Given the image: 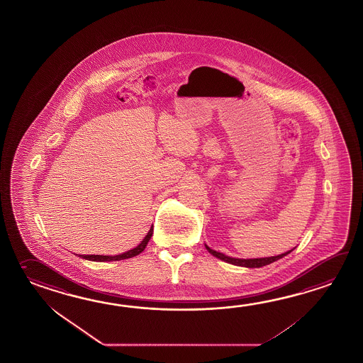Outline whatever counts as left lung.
<instances>
[{"label": "left lung", "mask_w": 363, "mask_h": 363, "mask_svg": "<svg viewBox=\"0 0 363 363\" xmlns=\"http://www.w3.org/2000/svg\"><path fill=\"white\" fill-rule=\"evenodd\" d=\"M205 246H206V245H205ZM206 249L210 254H213V256H216V257H218V259H220V260H224V262H227V263L229 264H233V265L247 267V268H260V267H264V265H268V264L273 263V262H276L278 259L284 257V256L287 255V254H290L292 251V250H290V251H287V252H284V254H281V255L269 256V257H259V259H235V257H229V256L224 255V254H221V252H218V251H215V250L210 249L208 246H206Z\"/></svg>", "instance_id": "8db88e82"}]
</instances>
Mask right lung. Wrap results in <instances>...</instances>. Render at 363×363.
<instances>
[{"mask_svg": "<svg viewBox=\"0 0 363 363\" xmlns=\"http://www.w3.org/2000/svg\"><path fill=\"white\" fill-rule=\"evenodd\" d=\"M153 235V228H150L148 235L144 237V240L140 242V245H138L135 249L128 250V252H123L121 255L116 256H103V255H79L84 259L87 260H93V262H114V260H123V259H128L133 256L139 255L142 251H144L147 243L150 242V237Z\"/></svg>", "mask_w": 363, "mask_h": 363, "instance_id": "right-lung-1", "label": "right lung"}]
</instances>
